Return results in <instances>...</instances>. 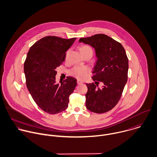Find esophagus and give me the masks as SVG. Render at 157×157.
Listing matches in <instances>:
<instances>
[{"mask_svg":"<svg viewBox=\"0 0 157 157\" xmlns=\"http://www.w3.org/2000/svg\"><path fill=\"white\" fill-rule=\"evenodd\" d=\"M77 83H78V84H81L83 83V82L81 80H78Z\"/></svg>","mask_w":157,"mask_h":157,"instance_id":"34e87169","label":"esophagus"}]
</instances>
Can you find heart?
<instances>
[{
  "mask_svg": "<svg viewBox=\"0 0 157 157\" xmlns=\"http://www.w3.org/2000/svg\"><path fill=\"white\" fill-rule=\"evenodd\" d=\"M79 51L81 55H85L87 54H92L93 53L92 48L87 45H82L79 48ZM89 69L87 67H75L73 68L70 73L75 77L78 79H83L88 74Z\"/></svg>",
  "mask_w": 157,
  "mask_h": 157,
  "instance_id": "b5f03b06",
  "label": "heart"
}]
</instances>
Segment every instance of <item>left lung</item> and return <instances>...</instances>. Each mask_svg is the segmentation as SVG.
Here are the masks:
<instances>
[{
  "label": "left lung",
  "mask_w": 157,
  "mask_h": 157,
  "mask_svg": "<svg viewBox=\"0 0 157 157\" xmlns=\"http://www.w3.org/2000/svg\"><path fill=\"white\" fill-rule=\"evenodd\" d=\"M79 41L92 46L97 57L92 71L95 83L86 84V108L95 113H106L117 104L127 82L128 59L125 49L105 34L81 38Z\"/></svg>",
  "instance_id": "left-lung-1"
}]
</instances>
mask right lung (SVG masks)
Segmentation results:
<instances>
[{
    "mask_svg": "<svg viewBox=\"0 0 157 157\" xmlns=\"http://www.w3.org/2000/svg\"><path fill=\"white\" fill-rule=\"evenodd\" d=\"M76 38L64 39L47 36L30 48L24 64L27 87L35 102L44 112L54 114L65 110L76 79L68 76L56 83V69L65 59L66 52Z\"/></svg>",
    "mask_w": 157,
    "mask_h": 157,
    "instance_id": "obj_1",
    "label": "right lung"
}]
</instances>
